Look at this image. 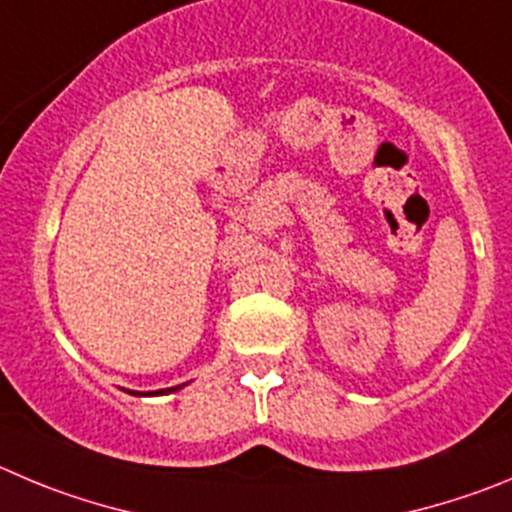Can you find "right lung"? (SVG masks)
Segmentation results:
<instances>
[{
    "label": "right lung",
    "mask_w": 512,
    "mask_h": 512,
    "mask_svg": "<svg viewBox=\"0 0 512 512\" xmlns=\"http://www.w3.org/2000/svg\"><path fill=\"white\" fill-rule=\"evenodd\" d=\"M176 389H181V386H174V389H166V391H176ZM159 394H164V391H159Z\"/></svg>",
    "instance_id": "right-lung-1"
}]
</instances>
